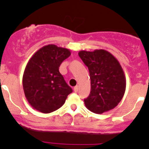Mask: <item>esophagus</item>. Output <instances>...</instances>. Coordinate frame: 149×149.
Returning <instances> with one entry per match:
<instances>
[{
    "label": "esophagus",
    "instance_id": "34e87169",
    "mask_svg": "<svg viewBox=\"0 0 149 149\" xmlns=\"http://www.w3.org/2000/svg\"><path fill=\"white\" fill-rule=\"evenodd\" d=\"M73 91H74L75 92H78V91H79V86H76L73 88Z\"/></svg>",
    "mask_w": 149,
    "mask_h": 149
}]
</instances>
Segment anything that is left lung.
I'll use <instances>...</instances> for the list:
<instances>
[{
  "label": "left lung",
  "instance_id": "8db88e82",
  "mask_svg": "<svg viewBox=\"0 0 149 149\" xmlns=\"http://www.w3.org/2000/svg\"><path fill=\"white\" fill-rule=\"evenodd\" d=\"M79 55L88 67L91 79V91L84 99L86 107L97 114L115 108L123 99L126 86L118 60L104 49L80 51Z\"/></svg>",
  "mask_w": 149,
  "mask_h": 149
}]
</instances>
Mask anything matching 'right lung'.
<instances>
[{"label": "right lung", "instance_id": "right-lung-1", "mask_svg": "<svg viewBox=\"0 0 149 149\" xmlns=\"http://www.w3.org/2000/svg\"><path fill=\"white\" fill-rule=\"evenodd\" d=\"M70 55L69 49L48 45L29 60L22 82L25 97L34 109L43 113L57 110L72 93L59 71L61 64Z\"/></svg>", "mask_w": 149, "mask_h": 149}]
</instances>
